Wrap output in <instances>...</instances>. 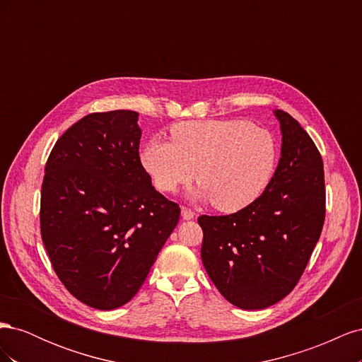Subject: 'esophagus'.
I'll use <instances>...</instances> for the list:
<instances>
[{
	"label": "esophagus",
	"instance_id": "34e87169",
	"mask_svg": "<svg viewBox=\"0 0 362 362\" xmlns=\"http://www.w3.org/2000/svg\"><path fill=\"white\" fill-rule=\"evenodd\" d=\"M181 216H182L184 221H192V218L194 217V213L190 210V208L182 206V208H181Z\"/></svg>",
	"mask_w": 362,
	"mask_h": 362
}]
</instances>
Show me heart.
<instances>
[{"label":"heart","mask_w":362,"mask_h":362,"mask_svg":"<svg viewBox=\"0 0 362 362\" xmlns=\"http://www.w3.org/2000/svg\"><path fill=\"white\" fill-rule=\"evenodd\" d=\"M172 141L151 140L141 163L164 193L194 180L196 198L225 213L243 210L264 192L276 168L275 139L243 119L187 120L170 128Z\"/></svg>","instance_id":"b5f03b06"}]
</instances>
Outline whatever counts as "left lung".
Returning <instances> with one entry per match:
<instances>
[{
	"label": "left lung",
	"instance_id": "left-lung-1",
	"mask_svg": "<svg viewBox=\"0 0 362 362\" xmlns=\"http://www.w3.org/2000/svg\"><path fill=\"white\" fill-rule=\"evenodd\" d=\"M278 168L266 190L243 210L201 216V258L223 298L242 310H264L296 287L325 222V172L319 149L282 110Z\"/></svg>",
	"mask_w": 362,
	"mask_h": 362
}]
</instances>
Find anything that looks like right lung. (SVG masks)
Masks as SVG:
<instances>
[{"label":"right lung","mask_w":362,"mask_h":362,"mask_svg":"<svg viewBox=\"0 0 362 362\" xmlns=\"http://www.w3.org/2000/svg\"><path fill=\"white\" fill-rule=\"evenodd\" d=\"M139 113L87 115L54 145L40 194V233L68 291L96 310L134 298L180 218L141 166Z\"/></svg>","instance_id":"right-lung-1"}]
</instances>
